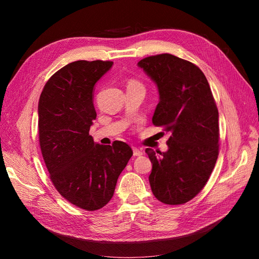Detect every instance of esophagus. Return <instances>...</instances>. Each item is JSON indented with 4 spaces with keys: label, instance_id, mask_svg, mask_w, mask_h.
Wrapping results in <instances>:
<instances>
[{
    "label": "esophagus",
    "instance_id": "esophagus-1",
    "mask_svg": "<svg viewBox=\"0 0 259 259\" xmlns=\"http://www.w3.org/2000/svg\"><path fill=\"white\" fill-rule=\"evenodd\" d=\"M143 150L142 149H139V148H137V147H133V154H134L135 156H140V155H143Z\"/></svg>",
    "mask_w": 259,
    "mask_h": 259
}]
</instances>
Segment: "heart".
<instances>
[{
	"label": "heart",
	"instance_id": "heart-1",
	"mask_svg": "<svg viewBox=\"0 0 259 259\" xmlns=\"http://www.w3.org/2000/svg\"><path fill=\"white\" fill-rule=\"evenodd\" d=\"M128 86H137V88H143L142 84L136 82V81H131V82L128 83Z\"/></svg>",
	"mask_w": 259,
	"mask_h": 259
}]
</instances>
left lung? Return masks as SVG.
<instances>
[{
	"instance_id": "left-lung-1",
	"label": "left lung",
	"mask_w": 259,
	"mask_h": 259,
	"mask_svg": "<svg viewBox=\"0 0 259 259\" xmlns=\"http://www.w3.org/2000/svg\"><path fill=\"white\" fill-rule=\"evenodd\" d=\"M137 65L159 91L152 123L169 134L167 151L146 149L152 163L149 183L164 204H184L203 189L218 158V110L213 94L200 68L174 55H155Z\"/></svg>"
}]
</instances>
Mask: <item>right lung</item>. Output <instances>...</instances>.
I'll return each mask as SVG.
<instances>
[{"label":"right lung","mask_w":259,"mask_h":259,"mask_svg":"<svg viewBox=\"0 0 259 259\" xmlns=\"http://www.w3.org/2000/svg\"><path fill=\"white\" fill-rule=\"evenodd\" d=\"M112 61L77 60L53 74L38 100V140L57 191L75 206L96 210L113 197L133 151L123 142L94 143V89Z\"/></svg>","instance_id":"add662e5"}]
</instances>
